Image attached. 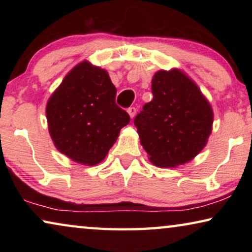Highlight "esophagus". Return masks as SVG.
Returning a JSON list of instances; mask_svg holds the SVG:
<instances>
[{"mask_svg":"<svg viewBox=\"0 0 252 252\" xmlns=\"http://www.w3.org/2000/svg\"><path fill=\"white\" fill-rule=\"evenodd\" d=\"M127 112H128V115H129V117L130 118H134V117H135V115H136V108H134V106H132V108H129L128 110H127Z\"/></svg>","mask_w":252,"mask_h":252,"instance_id":"esophagus-1","label":"esophagus"}]
</instances>
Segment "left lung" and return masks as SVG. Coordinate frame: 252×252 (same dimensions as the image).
Listing matches in <instances>:
<instances>
[{
    "mask_svg": "<svg viewBox=\"0 0 252 252\" xmlns=\"http://www.w3.org/2000/svg\"><path fill=\"white\" fill-rule=\"evenodd\" d=\"M154 98L134 119L140 142L158 167L194 159L212 132L213 110L195 81L182 70H159L151 80Z\"/></svg>",
    "mask_w": 252,
    "mask_h": 252,
    "instance_id": "8db88e82",
    "label": "left lung"
}]
</instances>
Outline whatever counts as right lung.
<instances>
[{
  "instance_id": "right-lung-1",
  "label": "right lung",
  "mask_w": 252,
  "mask_h": 252,
  "mask_svg": "<svg viewBox=\"0 0 252 252\" xmlns=\"http://www.w3.org/2000/svg\"><path fill=\"white\" fill-rule=\"evenodd\" d=\"M117 89L104 68L85 60L65 75L48 99V129L57 150L75 163L104 159L129 116L116 104Z\"/></svg>"
}]
</instances>
